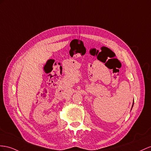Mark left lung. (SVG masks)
<instances>
[{"label": "left lung", "mask_w": 151, "mask_h": 151, "mask_svg": "<svg viewBox=\"0 0 151 151\" xmlns=\"http://www.w3.org/2000/svg\"><path fill=\"white\" fill-rule=\"evenodd\" d=\"M133 106H132V107H133Z\"/></svg>", "instance_id": "1"}]
</instances>
